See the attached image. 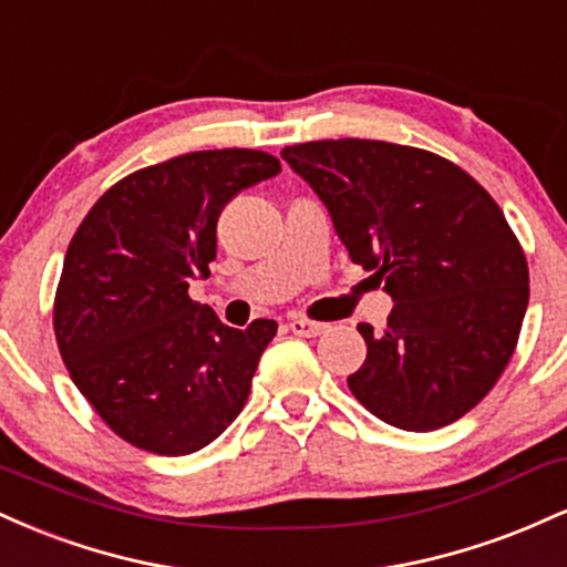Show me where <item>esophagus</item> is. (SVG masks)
Here are the masks:
<instances>
[{
	"instance_id": "1",
	"label": "esophagus",
	"mask_w": 567,
	"mask_h": 567,
	"mask_svg": "<svg viewBox=\"0 0 567 567\" xmlns=\"http://www.w3.org/2000/svg\"><path fill=\"white\" fill-rule=\"evenodd\" d=\"M288 330L292 336H301V338H317L324 330L322 322H311V320H303V317H292L288 322Z\"/></svg>"
}]
</instances>
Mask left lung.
<instances>
[{
    "label": "left lung",
    "instance_id": "1",
    "mask_svg": "<svg viewBox=\"0 0 567 567\" xmlns=\"http://www.w3.org/2000/svg\"><path fill=\"white\" fill-rule=\"evenodd\" d=\"M282 159L324 202L349 258L392 296L386 330L357 324L368 357L349 389L375 419L432 432L504 373L528 309V261L470 173L386 141H311Z\"/></svg>",
    "mask_w": 567,
    "mask_h": 567
}]
</instances>
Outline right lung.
Here are the masks:
<instances>
[{"mask_svg": "<svg viewBox=\"0 0 567 567\" xmlns=\"http://www.w3.org/2000/svg\"><path fill=\"white\" fill-rule=\"evenodd\" d=\"M279 171L252 148L181 154L114 184L71 239L55 341L71 381L130 445L188 455L245 408L277 322L229 328L188 298V279L210 275L220 210Z\"/></svg>", "mask_w": 567, "mask_h": 567, "instance_id": "add662e5", "label": "right lung"}]
</instances>
